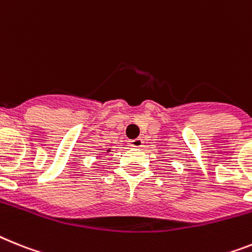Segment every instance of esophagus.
<instances>
[{
	"label": "esophagus",
	"mask_w": 252,
	"mask_h": 252,
	"mask_svg": "<svg viewBox=\"0 0 252 252\" xmlns=\"http://www.w3.org/2000/svg\"><path fill=\"white\" fill-rule=\"evenodd\" d=\"M129 146L130 147H134V149H141L143 146V141L141 138H136L129 141Z\"/></svg>",
	"instance_id": "esophagus-1"
}]
</instances>
